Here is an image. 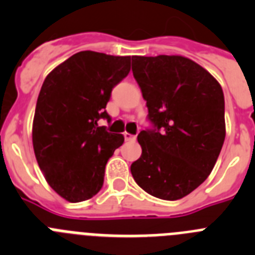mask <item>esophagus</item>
Instances as JSON below:
<instances>
[{"mask_svg":"<svg viewBox=\"0 0 255 255\" xmlns=\"http://www.w3.org/2000/svg\"><path fill=\"white\" fill-rule=\"evenodd\" d=\"M124 136H125L126 141H135V139H136V136H135V135L129 134V132H124Z\"/></svg>","mask_w":255,"mask_h":255,"instance_id":"34e87169","label":"esophagus"}]
</instances>
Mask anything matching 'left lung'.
I'll use <instances>...</instances> for the list:
<instances>
[{
  "mask_svg": "<svg viewBox=\"0 0 255 255\" xmlns=\"http://www.w3.org/2000/svg\"><path fill=\"white\" fill-rule=\"evenodd\" d=\"M132 75L153 129L141 130L135 182L148 194L177 200L206 181L226 135L225 98L206 69L182 56H132Z\"/></svg>",
  "mask_w": 255,
  "mask_h": 255,
  "instance_id": "8db88e82",
  "label": "left lung"
}]
</instances>
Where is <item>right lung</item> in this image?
<instances>
[{"mask_svg":"<svg viewBox=\"0 0 255 255\" xmlns=\"http://www.w3.org/2000/svg\"><path fill=\"white\" fill-rule=\"evenodd\" d=\"M130 56L78 52L52 70L38 96L33 120V148L47 182L71 203L101 190L105 168L124 143L98 125L112 88L128 76Z\"/></svg>","mask_w":255,"mask_h":255,"instance_id":"obj_1","label":"right lung"}]
</instances>
